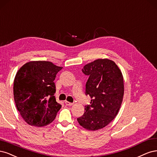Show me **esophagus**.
<instances>
[{
    "mask_svg": "<svg viewBox=\"0 0 157 157\" xmlns=\"http://www.w3.org/2000/svg\"><path fill=\"white\" fill-rule=\"evenodd\" d=\"M65 104L67 105H73V103L70 102H68V101H65Z\"/></svg>",
    "mask_w": 157,
    "mask_h": 157,
    "instance_id": "obj_1",
    "label": "esophagus"
}]
</instances>
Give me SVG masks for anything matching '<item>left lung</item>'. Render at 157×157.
<instances>
[{
	"mask_svg": "<svg viewBox=\"0 0 157 157\" xmlns=\"http://www.w3.org/2000/svg\"><path fill=\"white\" fill-rule=\"evenodd\" d=\"M82 72L89 76L85 94L91 100L77 120L85 129L97 130L108 125L118 113L124 94L123 77L117 64L107 59L86 64Z\"/></svg>",
	"mask_w": 157,
	"mask_h": 157,
	"instance_id": "1",
	"label": "left lung"
}]
</instances>
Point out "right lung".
I'll list each match as a JSON object with an SVG mask.
<instances>
[{"label":"right lung","instance_id":"1","mask_svg":"<svg viewBox=\"0 0 157 157\" xmlns=\"http://www.w3.org/2000/svg\"><path fill=\"white\" fill-rule=\"evenodd\" d=\"M63 68L49 61H31L16 74L13 82L15 103L29 124L41 127L51 123L61 108L54 94V80Z\"/></svg>","mask_w":157,"mask_h":157}]
</instances>
